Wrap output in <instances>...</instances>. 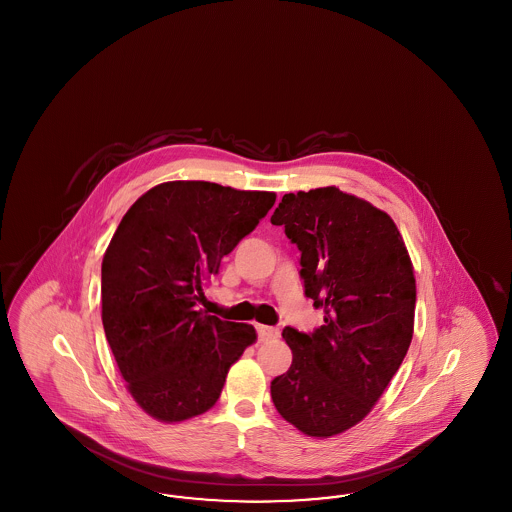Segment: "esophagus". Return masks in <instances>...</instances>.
<instances>
[{"mask_svg":"<svg viewBox=\"0 0 512 512\" xmlns=\"http://www.w3.org/2000/svg\"><path fill=\"white\" fill-rule=\"evenodd\" d=\"M255 328H257V336H259V340L261 341L274 340V338H278V336H280V330H278V328H274V326L257 324Z\"/></svg>","mask_w":512,"mask_h":512,"instance_id":"obj_1","label":"esophagus"}]
</instances>
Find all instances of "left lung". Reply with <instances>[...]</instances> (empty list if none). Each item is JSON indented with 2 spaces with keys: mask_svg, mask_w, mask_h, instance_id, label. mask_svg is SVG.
<instances>
[{
  "mask_svg": "<svg viewBox=\"0 0 512 512\" xmlns=\"http://www.w3.org/2000/svg\"><path fill=\"white\" fill-rule=\"evenodd\" d=\"M270 222L301 251L299 276L324 324L282 336L292 366L270 382L276 411L313 438L363 420L413 340V265L388 213L338 188L286 194Z\"/></svg>",
  "mask_w": 512,
  "mask_h": 512,
  "instance_id": "1",
  "label": "left lung"
}]
</instances>
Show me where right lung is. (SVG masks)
Here are the masks:
<instances>
[{
	"label": "right lung",
	"instance_id": "1",
	"mask_svg": "<svg viewBox=\"0 0 512 512\" xmlns=\"http://www.w3.org/2000/svg\"><path fill=\"white\" fill-rule=\"evenodd\" d=\"M276 201L201 180L165 182L122 217L101 263V320L134 401L161 422L209 411L251 324L197 309L220 261Z\"/></svg>",
	"mask_w": 512,
	"mask_h": 512
}]
</instances>
